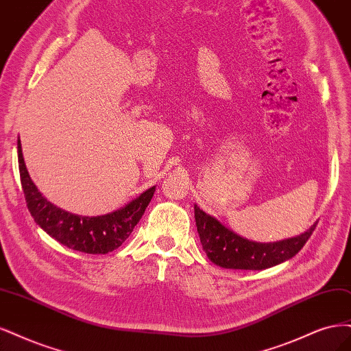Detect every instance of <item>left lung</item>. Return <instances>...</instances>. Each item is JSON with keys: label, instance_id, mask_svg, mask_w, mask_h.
Listing matches in <instances>:
<instances>
[{"label": "left lung", "instance_id": "obj_1", "mask_svg": "<svg viewBox=\"0 0 351 351\" xmlns=\"http://www.w3.org/2000/svg\"><path fill=\"white\" fill-rule=\"evenodd\" d=\"M195 224L202 250L213 264L232 269H265L295 256L308 242L315 224L295 237L277 242H255L226 228L216 217L210 216L194 204Z\"/></svg>", "mask_w": 351, "mask_h": 351}]
</instances>
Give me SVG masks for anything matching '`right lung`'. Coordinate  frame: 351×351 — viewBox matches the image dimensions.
<instances>
[{
  "label": "right lung",
  "mask_w": 351,
  "mask_h": 351,
  "mask_svg": "<svg viewBox=\"0 0 351 351\" xmlns=\"http://www.w3.org/2000/svg\"><path fill=\"white\" fill-rule=\"evenodd\" d=\"M17 154L21 188L32 217L56 242L84 254H108L119 247L143 217L156 191V186H152L122 208L104 216H78L56 207L42 195L27 172L20 137L17 140Z\"/></svg>",
  "instance_id": "add662e5"
}]
</instances>
